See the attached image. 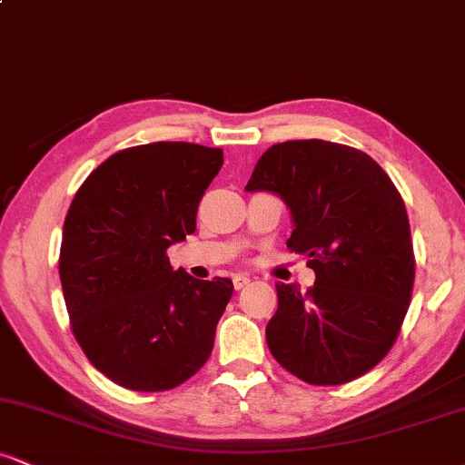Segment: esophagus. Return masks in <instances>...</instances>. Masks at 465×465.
Returning a JSON list of instances; mask_svg holds the SVG:
<instances>
[{
  "instance_id": "1",
  "label": "esophagus",
  "mask_w": 465,
  "mask_h": 465,
  "mask_svg": "<svg viewBox=\"0 0 465 465\" xmlns=\"http://www.w3.org/2000/svg\"><path fill=\"white\" fill-rule=\"evenodd\" d=\"M249 277L247 275H233V288H236V291H240V288H244L249 284Z\"/></svg>"
}]
</instances>
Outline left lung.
I'll use <instances>...</instances> for the list:
<instances>
[{
  "label": "left lung",
  "instance_id": "obj_1",
  "mask_svg": "<svg viewBox=\"0 0 465 465\" xmlns=\"http://www.w3.org/2000/svg\"><path fill=\"white\" fill-rule=\"evenodd\" d=\"M244 190L284 199L295 223L286 247L314 271L306 292L275 284L273 359L322 387L373 370L396 343L415 280L407 207L389 174L345 143L292 140L258 159Z\"/></svg>",
  "mask_w": 465,
  "mask_h": 465
}]
</instances>
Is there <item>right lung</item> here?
<instances>
[{
  "label": "right lung",
  "instance_id": "add662e5",
  "mask_svg": "<svg viewBox=\"0 0 465 465\" xmlns=\"http://www.w3.org/2000/svg\"><path fill=\"white\" fill-rule=\"evenodd\" d=\"M221 165V148L201 143L124 148L69 205L58 255L69 323L84 356L115 385L168 391L210 359L232 280L173 271L165 251L194 233Z\"/></svg>",
  "mask_w": 465,
  "mask_h": 465
}]
</instances>
